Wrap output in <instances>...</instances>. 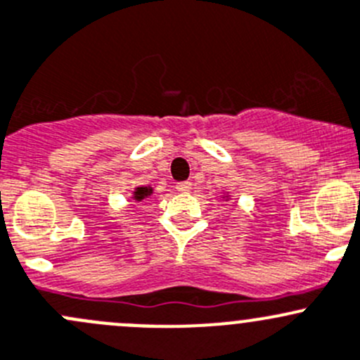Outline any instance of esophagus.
Masks as SVG:
<instances>
[{
  "label": "esophagus",
  "mask_w": 360,
  "mask_h": 360,
  "mask_svg": "<svg viewBox=\"0 0 360 360\" xmlns=\"http://www.w3.org/2000/svg\"><path fill=\"white\" fill-rule=\"evenodd\" d=\"M191 188H192L191 181H180V184H176V191L181 192V194H187V192H191Z\"/></svg>",
  "instance_id": "1"
}]
</instances>
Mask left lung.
I'll list each match as a JSON object with an SVG mask.
<instances>
[{"label":"left lung","mask_w":360,"mask_h":360,"mask_svg":"<svg viewBox=\"0 0 360 360\" xmlns=\"http://www.w3.org/2000/svg\"><path fill=\"white\" fill-rule=\"evenodd\" d=\"M224 199H225V201H229V199H231V194H229V192H227V194H224Z\"/></svg>","instance_id":"8db88e82"}]
</instances>
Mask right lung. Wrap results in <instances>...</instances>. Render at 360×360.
<instances>
[{
	"mask_svg": "<svg viewBox=\"0 0 360 360\" xmlns=\"http://www.w3.org/2000/svg\"><path fill=\"white\" fill-rule=\"evenodd\" d=\"M154 194V188L150 185H140V187H135L131 191V201L133 202H140V201H146L149 199L150 195Z\"/></svg>",
	"mask_w": 360,
	"mask_h": 360,
	"instance_id": "add662e5",
	"label": "right lung"
}]
</instances>
